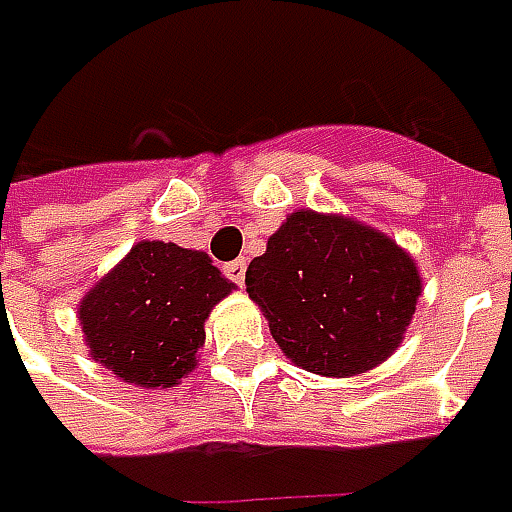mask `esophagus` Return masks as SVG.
Listing matches in <instances>:
<instances>
[{
    "mask_svg": "<svg viewBox=\"0 0 512 512\" xmlns=\"http://www.w3.org/2000/svg\"><path fill=\"white\" fill-rule=\"evenodd\" d=\"M245 270H247L245 259H236V262H230V265H225V276H227V279H230V282L242 285V282H245Z\"/></svg>",
    "mask_w": 512,
    "mask_h": 512,
    "instance_id": "esophagus-1",
    "label": "esophagus"
}]
</instances>
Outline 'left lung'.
Instances as JSON below:
<instances>
[{
    "label": "left lung",
    "mask_w": 512,
    "mask_h": 512,
    "mask_svg": "<svg viewBox=\"0 0 512 512\" xmlns=\"http://www.w3.org/2000/svg\"><path fill=\"white\" fill-rule=\"evenodd\" d=\"M245 285L287 359L330 379L387 362L422 296L416 259L387 233L316 210L287 216Z\"/></svg>",
    "instance_id": "1"
}]
</instances>
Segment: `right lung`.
<instances>
[{
  "instance_id": "obj_1",
  "label": "right lung",
  "mask_w": 512,
  "mask_h": 512,
  "mask_svg": "<svg viewBox=\"0 0 512 512\" xmlns=\"http://www.w3.org/2000/svg\"><path fill=\"white\" fill-rule=\"evenodd\" d=\"M233 290L202 250L142 239L76 307L90 359L136 387H173L196 367L207 316Z\"/></svg>"
}]
</instances>
